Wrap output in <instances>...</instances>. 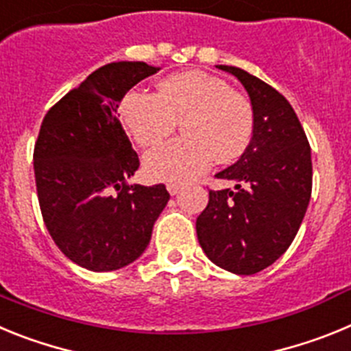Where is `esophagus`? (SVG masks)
I'll return each mask as SVG.
<instances>
[{"mask_svg":"<svg viewBox=\"0 0 351 351\" xmlns=\"http://www.w3.org/2000/svg\"><path fill=\"white\" fill-rule=\"evenodd\" d=\"M167 190H169L170 195H178L179 191H181V184H178V182H169V184H167Z\"/></svg>","mask_w":351,"mask_h":351,"instance_id":"1","label":"esophagus"}]
</instances>
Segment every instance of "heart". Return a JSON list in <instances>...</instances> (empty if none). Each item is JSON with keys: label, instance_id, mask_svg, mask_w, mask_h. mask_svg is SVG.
Listing matches in <instances>:
<instances>
[{"label": "heart", "instance_id": "1", "mask_svg": "<svg viewBox=\"0 0 351 351\" xmlns=\"http://www.w3.org/2000/svg\"><path fill=\"white\" fill-rule=\"evenodd\" d=\"M126 132L142 147L161 142L181 123L184 138L167 142L144 156L151 179L182 182L206 172L213 160L230 163L253 138L255 117L250 100L225 80L188 70L158 82L156 95L130 91L119 104Z\"/></svg>", "mask_w": 351, "mask_h": 351}]
</instances>
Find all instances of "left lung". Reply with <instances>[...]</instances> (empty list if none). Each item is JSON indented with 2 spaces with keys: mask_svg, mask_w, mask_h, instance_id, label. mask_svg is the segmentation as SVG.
<instances>
[{
  "mask_svg": "<svg viewBox=\"0 0 351 351\" xmlns=\"http://www.w3.org/2000/svg\"><path fill=\"white\" fill-rule=\"evenodd\" d=\"M250 96L255 128L244 154L216 173L235 190L209 191L197 237L213 263L250 276L283 255L295 239L313 186L311 147L295 110L281 93L246 70L218 64Z\"/></svg>",
  "mask_w": 351,
  "mask_h": 351,
  "instance_id": "obj_1",
  "label": "left lung"
}]
</instances>
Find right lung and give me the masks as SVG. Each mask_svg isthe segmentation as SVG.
Segmentation results:
<instances>
[{
  "label": "right lung",
  "instance_id": "add662e5",
  "mask_svg": "<svg viewBox=\"0 0 351 351\" xmlns=\"http://www.w3.org/2000/svg\"><path fill=\"white\" fill-rule=\"evenodd\" d=\"M158 70L142 61L105 64L40 126L33 163L43 221L58 247L88 271L135 262L169 202L165 184H128L141 163L117 119L123 96Z\"/></svg>",
  "mask_w": 351,
  "mask_h": 351
}]
</instances>
